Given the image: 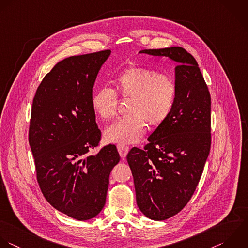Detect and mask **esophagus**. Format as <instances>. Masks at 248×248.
I'll use <instances>...</instances> for the list:
<instances>
[{
  "label": "esophagus",
  "instance_id": "esophagus-1",
  "mask_svg": "<svg viewBox=\"0 0 248 248\" xmlns=\"http://www.w3.org/2000/svg\"><path fill=\"white\" fill-rule=\"evenodd\" d=\"M117 149H118V151H119L120 155H121L122 158H124V157L126 156L128 151H129V147L126 146V145H124V144H118V145H117Z\"/></svg>",
  "mask_w": 248,
  "mask_h": 248
}]
</instances>
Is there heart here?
Returning a JSON list of instances; mask_svg holds the SVG:
<instances>
[{
  "label": "heart",
  "mask_w": 248,
  "mask_h": 248,
  "mask_svg": "<svg viewBox=\"0 0 248 248\" xmlns=\"http://www.w3.org/2000/svg\"><path fill=\"white\" fill-rule=\"evenodd\" d=\"M115 85L120 95L129 99L127 114L106 128L109 142L134 144L145 134L147 124L161 125L169 117L177 95L175 81L163 74L137 65H130L118 74ZM119 99L107 86L98 88L92 96L93 111L104 121L113 120L118 113Z\"/></svg>",
  "instance_id": "b5f03b06"
}]
</instances>
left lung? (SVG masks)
<instances>
[{
  "instance_id": "1",
  "label": "left lung",
  "mask_w": 248,
  "mask_h": 248,
  "mask_svg": "<svg viewBox=\"0 0 248 248\" xmlns=\"http://www.w3.org/2000/svg\"><path fill=\"white\" fill-rule=\"evenodd\" d=\"M139 53L178 62L177 95L169 117L149 136L143 150L132 148L126 156L138 208L160 221L186 207L201 179L211 150V94L196 60L183 47Z\"/></svg>"
}]
</instances>
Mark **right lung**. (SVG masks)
<instances>
[{"label":"right lung","instance_id":"add662e5","mask_svg":"<svg viewBox=\"0 0 248 248\" xmlns=\"http://www.w3.org/2000/svg\"><path fill=\"white\" fill-rule=\"evenodd\" d=\"M110 50L59 62L38 86L32 100L29 143L36 180L47 202L80 221L103 209L109 176L120 161L115 145L95 155L100 129L92 106L93 87Z\"/></svg>","mask_w":248,"mask_h":248}]
</instances>
